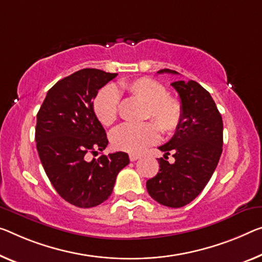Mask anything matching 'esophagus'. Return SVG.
I'll list each match as a JSON object with an SVG mask.
<instances>
[{"label": "esophagus", "mask_w": 262, "mask_h": 262, "mask_svg": "<svg viewBox=\"0 0 262 262\" xmlns=\"http://www.w3.org/2000/svg\"><path fill=\"white\" fill-rule=\"evenodd\" d=\"M139 158H140L139 155H135V154H131L130 155V160H131V162H136V160L139 159Z\"/></svg>", "instance_id": "1"}]
</instances>
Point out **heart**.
<instances>
[{
	"label": "heart",
	"mask_w": 262,
	"mask_h": 262,
	"mask_svg": "<svg viewBox=\"0 0 262 262\" xmlns=\"http://www.w3.org/2000/svg\"><path fill=\"white\" fill-rule=\"evenodd\" d=\"M120 89L147 104L145 118L154 123L123 124L112 132L111 140L116 148L130 154H139L150 145L158 142L159 130L171 135L180 125L183 106L179 99L167 96L162 83L154 78L140 77L131 82L122 83ZM119 95L114 86H105L94 99L96 117L103 125L110 126L118 118Z\"/></svg>",
	"instance_id": "heart-1"
}]
</instances>
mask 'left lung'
Returning <instances> with one entry per match:
<instances>
[{
  "label": "left lung",
  "instance_id": "8db88e82",
  "mask_svg": "<svg viewBox=\"0 0 262 262\" xmlns=\"http://www.w3.org/2000/svg\"><path fill=\"white\" fill-rule=\"evenodd\" d=\"M178 72L170 69L158 74ZM180 97L183 119L174 136L159 146V172L146 182L148 194L157 203L178 208L200 194L214 172L223 152V118L210 92L194 80L171 83ZM176 159L168 163L167 156Z\"/></svg>",
  "mask_w": 262,
  "mask_h": 262
}]
</instances>
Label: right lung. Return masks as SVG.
Here are the masks:
<instances>
[{"instance_id": "obj_1", "label": "right lung", "mask_w": 262, "mask_h": 262, "mask_svg": "<svg viewBox=\"0 0 262 262\" xmlns=\"http://www.w3.org/2000/svg\"><path fill=\"white\" fill-rule=\"evenodd\" d=\"M116 76L98 69L76 71L48 91L37 114L35 140L44 171L58 194L80 208L105 201L119 171L130 163L120 151L86 160L89 152L107 146L92 99Z\"/></svg>"}]
</instances>
